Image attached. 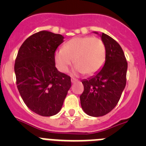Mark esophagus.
I'll list each match as a JSON object with an SVG mask.
<instances>
[{"label":"esophagus","mask_w":146,"mask_h":146,"mask_svg":"<svg viewBox=\"0 0 146 146\" xmlns=\"http://www.w3.org/2000/svg\"><path fill=\"white\" fill-rule=\"evenodd\" d=\"M77 80H76V79H74V78H72V79H71V82H72V83H74V82H77Z\"/></svg>","instance_id":"1"}]
</instances>
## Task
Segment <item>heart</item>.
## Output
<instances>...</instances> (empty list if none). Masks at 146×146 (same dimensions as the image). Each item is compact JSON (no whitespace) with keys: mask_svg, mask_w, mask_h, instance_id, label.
Masks as SVG:
<instances>
[{"mask_svg":"<svg viewBox=\"0 0 146 146\" xmlns=\"http://www.w3.org/2000/svg\"><path fill=\"white\" fill-rule=\"evenodd\" d=\"M106 58V47L101 38L93 36L75 37L55 52V62L61 72L76 64L73 74L92 75L102 69Z\"/></svg>","mask_w":146,"mask_h":146,"instance_id":"heart-1","label":"heart"}]
</instances>
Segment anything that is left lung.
Returning a JSON list of instances; mask_svg holds the SVG:
<instances>
[{
	"mask_svg": "<svg viewBox=\"0 0 146 146\" xmlns=\"http://www.w3.org/2000/svg\"><path fill=\"white\" fill-rule=\"evenodd\" d=\"M99 35L106 47L105 63L94 76L82 80L84 91L80 96L83 111L93 117L103 116L116 106L126 82L127 62L123 50L108 35Z\"/></svg>",
	"mask_w": 146,
	"mask_h": 146,
	"instance_id": "left-lung-1",
	"label": "left lung"
}]
</instances>
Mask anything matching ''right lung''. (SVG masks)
Here are the masks:
<instances>
[{"instance_id":"obj_1","label":"right lung","mask_w":146,"mask_h":146,"mask_svg":"<svg viewBox=\"0 0 146 146\" xmlns=\"http://www.w3.org/2000/svg\"><path fill=\"white\" fill-rule=\"evenodd\" d=\"M64 38L46 31L34 33L23 42L15 60L20 96L31 111L42 116L57 114L71 88L70 77L55 67V52Z\"/></svg>"}]
</instances>
